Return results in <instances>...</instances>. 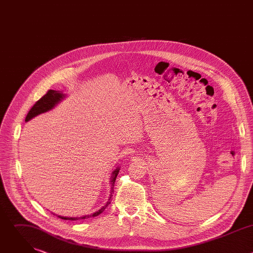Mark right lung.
<instances>
[{"mask_svg": "<svg viewBox=\"0 0 253 253\" xmlns=\"http://www.w3.org/2000/svg\"><path fill=\"white\" fill-rule=\"evenodd\" d=\"M66 98V94H64L63 92L61 91H55V90H49L47 92V94H45L39 101L36 102L34 104V106L31 108V110L29 111V113L27 114L26 116V119L25 121L28 122L30 121L31 119H33L34 117L38 116L42 113H45V112H48L50 110H52L53 108H55L62 100H64ZM119 170H120V166L116 167L112 173H111V177H110V195H109V198H108V201L104 204V206H102L99 210L95 211L93 214H90V215H84V216H80V217H67V216H61V215H57L59 218L61 219H64V220H80V219H87L89 217H91V216H93V217H95V216H98L99 214H101L105 209L106 207L109 205L112 201V196H113V193H114V184H115V180L117 178V175L119 173ZM56 215V214H55Z\"/></svg>", "mask_w": 253, "mask_h": 253, "instance_id": "1", "label": "right lung"}]
</instances>
